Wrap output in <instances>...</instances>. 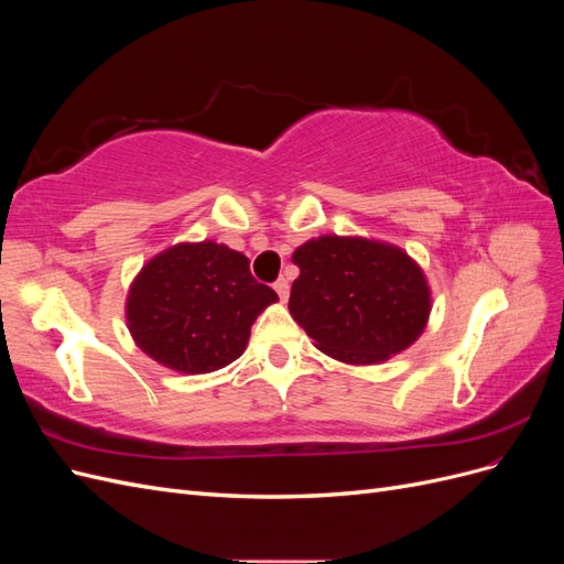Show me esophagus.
<instances>
[{
	"instance_id": "1",
	"label": "esophagus",
	"mask_w": 564,
	"mask_h": 564,
	"mask_svg": "<svg viewBox=\"0 0 564 564\" xmlns=\"http://www.w3.org/2000/svg\"><path fill=\"white\" fill-rule=\"evenodd\" d=\"M272 286H275V292H278V296H280V301L284 303L286 299H289V282L284 280V278H280L275 284H272Z\"/></svg>"
}]
</instances>
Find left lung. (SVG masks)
<instances>
[{
  "label": "left lung",
  "mask_w": 564,
  "mask_h": 564,
  "mask_svg": "<svg viewBox=\"0 0 564 564\" xmlns=\"http://www.w3.org/2000/svg\"><path fill=\"white\" fill-rule=\"evenodd\" d=\"M292 261L301 275L289 313L338 362L381 365L412 346L429 324V280L395 245L322 235L301 245Z\"/></svg>",
  "instance_id": "8db88e82"
}]
</instances>
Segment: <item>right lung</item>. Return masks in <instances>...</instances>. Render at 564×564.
<instances>
[{
	"label": "right lung",
	"instance_id": "1",
	"mask_svg": "<svg viewBox=\"0 0 564 564\" xmlns=\"http://www.w3.org/2000/svg\"><path fill=\"white\" fill-rule=\"evenodd\" d=\"M278 294L256 282L249 259L214 240L178 242L133 278L127 327L148 357L181 373H209L247 348L251 324Z\"/></svg>",
	"mask_w": 564,
	"mask_h": 564
}]
</instances>
